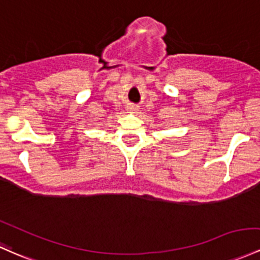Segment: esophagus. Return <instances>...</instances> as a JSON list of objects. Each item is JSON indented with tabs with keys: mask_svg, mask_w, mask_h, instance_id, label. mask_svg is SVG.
I'll list each match as a JSON object with an SVG mask.
<instances>
[{
	"mask_svg": "<svg viewBox=\"0 0 260 260\" xmlns=\"http://www.w3.org/2000/svg\"><path fill=\"white\" fill-rule=\"evenodd\" d=\"M128 110H131V111H136V107H135V106H129V107H128Z\"/></svg>",
	"mask_w": 260,
	"mask_h": 260,
	"instance_id": "obj_1",
	"label": "esophagus"
}]
</instances>
